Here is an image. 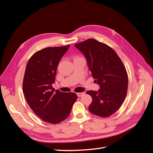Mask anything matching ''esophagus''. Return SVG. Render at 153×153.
I'll return each instance as SVG.
<instances>
[{"instance_id":"esophagus-1","label":"esophagus","mask_w":153,"mask_h":153,"mask_svg":"<svg viewBox=\"0 0 153 153\" xmlns=\"http://www.w3.org/2000/svg\"><path fill=\"white\" fill-rule=\"evenodd\" d=\"M78 97H81L83 95H84V92H77L76 93Z\"/></svg>"}]
</instances>
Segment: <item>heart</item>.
I'll use <instances>...</instances> for the list:
<instances>
[{"label":"heart","mask_w":153,"mask_h":153,"mask_svg":"<svg viewBox=\"0 0 153 153\" xmlns=\"http://www.w3.org/2000/svg\"><path fill=\"white\" fill-rule=\"evenodd\" d=\"M76 58H77V57H76Z\"/></svg>","instance_id":"1"}]
</instances>
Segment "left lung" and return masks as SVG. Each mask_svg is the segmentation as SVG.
<instances>
[{"mask_svg": "<svg viewBox=\"0 0 153 153\" xmlns=\"http://www.w3.org/2000/svg\"><path fill=\"white\" fill-rule=\"evenodd\" d=\"M85 56L88 67L100 89L87 91L92 101L89 110L100 117L114 114L126 98L128 78L127 72L117 53L108 45L94 39L75 45Z\"/></svg>", "mask_w": 153, "mask_h": 153, "instance_id": "1", "label": "left lung"}]
</instances>
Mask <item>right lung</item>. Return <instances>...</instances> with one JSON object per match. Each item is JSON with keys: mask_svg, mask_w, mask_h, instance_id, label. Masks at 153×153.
I'll use <instances>...</instances> for the list:
<instances>
[{"mask_svg": "<svg viewBox=\"0 0 153 153\" xmlns=\"http://www.w3.org/2000/svg\"><path fill=\"white\" fill-rule=\"evenodd\" d=\"M69 45L36 52L27 62L23 91L30 108L44 121L57 124L66 119L78 97L74 92L55 91L57 68Z\"/></svg>", "mask_w": 153, "mask_h": 153, "instance_id": "add662e5", "label": "right lung"}]
</instances>
